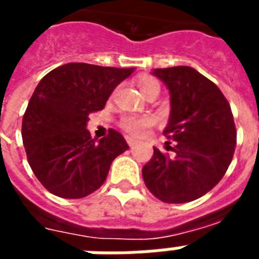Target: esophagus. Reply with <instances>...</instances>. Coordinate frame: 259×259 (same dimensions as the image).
<instances>
[{
  "mask_svg": "<svg viewBox=\"0 0 259 259\" xmlns=\"http://www.w3.org/2000/svg\"><path fill=\"white\" fill-rule=\"evenodd\" d=\"M127 144H129V147H135L136 144H137V141H136V140H133V139H130V137H127Z\"/></svg>",
  "mask_w": 259,
  "mask_h": 259,
  "instance_id": "34e87169",
  "label": "esophagus"
}]
</instances>
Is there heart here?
Here are the masks:
<instances>
[{"instance_id": "obj_1", "label": "heart", "mask_w": 259, "mask_h": 259, "mask_svg": "<svg viewBox=\"0 0 259 259\" xmlns=\"http://www.w3.org/2000/svg\"><path fill=\"white\" fill-rule=\"evenodd\" d=\"M140 92L144 96H147L149 92L159 91L160 86L159 82L154 76L143 75L139 78ZM154 124V119L151 116H123L120 119V127L130 136L140 137L145 135V132Z\"/></svg>"}]
</instances>
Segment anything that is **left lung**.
I'll return each instance as SVG.
<instances>
[{
  "label": "left lung",
  "instance_id": "obj_1",
  "mask_svg": "<svg viewBox=\"0 0 259 259\" xmlns=\"http://www.w3.org/2000/svg\"><path fill=\"white\" fill-rule=\"evenodd\" d=\"M151 74L170 93L163 135L176 147L171 158L154 148L143 178L149 192L162 202H192L221 181L232 162L236 127L231 105L217 85L192 67L155 68Z\"/></svg>",
  "mask_w": 259,
  "mask_h": 259
}]
</instances>
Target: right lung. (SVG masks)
Here are the masks:
<instances>
[{"instance_id":"add662e5","label":"right lung","mask_w":259,"mask_h":259,"mask_svg":"<svg viewBox=\"0 0 259 259\" xmlns=\"http://www.w3.org/2000/svg\"><path fill=\"white\" fill-rule=\"evenodd\" d=\"M133 68L68 63L38 83L22 123L30 167L53 195L85 198L104 184L111 163L129 145L119 132L92 139L89 114L104 108L112 91Z\"/></svg>"}]
</instances>
